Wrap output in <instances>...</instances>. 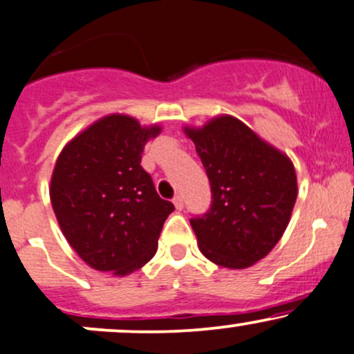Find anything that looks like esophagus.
I'll list each match as a JSON object with an SVG mask.
<instances>
[{"label": "esophagus", "mask_w": 354, "mask_h": 354, "mask_svg": "<svg viewBox=\"0 0 354 354\" xmlns=\"http://www.w3.org/2000/svg\"><path fill=\"white\" fill-rule=\"evenodd\" d=\"M173 203L174 207H176V209H181L183 208V198H181V195H176L173 198Z\"/></svg>", "instance_id": "obj_1"}]
</instances>
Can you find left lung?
I'll use <instances>...</instances> for the list:
<instances>
[{"mask_svg":"<svg viewBox=\"0 0 354 354\" xmlns=\"http://www.w3.org/2000/svg\"><path fill=\"white\" fill-rule=\"evenodd\" d=\"M212 186V207L189 220L201 254L227 269H247L284 235L297 198L292 161L234 115L183 127Z\"/></svg>","mask_w":354,"mask_h":354,"instance_id":"8db88e82","label":"left lung"}]
</instances>
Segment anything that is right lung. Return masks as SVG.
Instances as JSON below:
<instances>
[{"label": "right lung", "mask_w": 354, "mask_h": 354, "mask_svg": "<svg viewBox=\"0 0 354 354\" xmlns=\"http://www.w3.org/2000/svg\"><path fill=\"white\" fill-rule=\"evenodd\" d=\"M159 133L158 124L141 126L131 115L109 114L58 154L50 201L62 234L92 269L124 277L156 254L174 205L159 198L141 168V154Z\"/></svg>", "instance_id": "1"}]
</instances>
